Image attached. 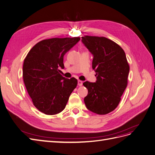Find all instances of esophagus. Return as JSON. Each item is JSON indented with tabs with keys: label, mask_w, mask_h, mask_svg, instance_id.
Instances as JSON below:
<instances>
[{
	"label": "esophagus",
	"mask_w": 155,
	"mask_h": 155,
	"mask_svg": "<svg viewBox=\"0 0 155 155\" xmlns=\"http://www.w3.org/2000/svg\"><path fill=\"white\" fill-rule=\"evenodd\" d=\"M78 85L79 86H82V84H83V82H82V81H81V80H78Z\"/></svg>",
	"instance_id": "1"
}]
</instances>
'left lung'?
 Segmentation results:
<instances>
[{"label": "left lung", "mask_w": 155, "mask_h": 155, "mask_svg": "<svg viewBox=\"0 0 155 155\" xmlns=\"http://www.w3.org/2000/svg\"><path fill=\"white\" fill-rule=\"evenodd\" d=\"M82 42L94 56L92 68L95 83L85 81L88 89L84 101L94 113L106 115L119 105L127 84L130 66L124 50L114 41L103 36L86 35Z\"/></svg>", "instance_id": "obj_1"}]
</instances>
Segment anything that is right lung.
<instances>
[{
    "instance_id": "obj_1",
    "label": "right lung",
    "mask_w": 155,
    "mask_h": 155,
    "mask_svg": "<svg viewBox=\"0 0 155 155\" xmlns=\"http://www.w3.org/2000/svg\"><path fill=\"white\" fill-rule=\"evenodd\" d=\"M80 37L53 38L35 44L23 64L25 88L35 107L46 115H55L65 109L78 80L61 75L63 56L75 45Z\"/></svg>"
}]
</instances>
